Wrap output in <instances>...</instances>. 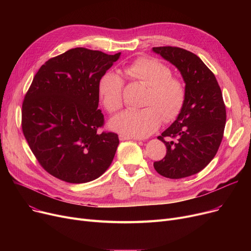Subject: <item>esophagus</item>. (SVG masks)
<instances>
[{"label": "esophagus", "instance_id": "34e87169", "mask_svg": "<svg viewBox=\"0 0 251 251\" xmlns=\"http://www.w3.org/2000/svg\"><path fill=\"white\" fill-rule=\"evenodd\" d=\"M119 139H120V140H129V139H134V140H137V138L130 137V136L123 135V134H120V135H119Z\"/></svg>", "mask_w": 251, "mask_h": 251}]
</instances>
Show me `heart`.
<instances>
[{"label": "heart", "instance_id": "1", "mask_svg": "<svg viewBox=\"0 0 251 251\" xmlns=\"http://www.w3.org/2000/svg\"><path fill=\"white\" fill-rule=\"evenodd\" d=\"M131 80L148 86L143 109L128 110L110 121V127L130 137H147L160 127L162 119L175 120L185 102L186 91L180 79L173 77L167 65L153 58L140 57L123 69ZM123 81L118 74L104 72L98 82L99 97L109 113L122 108Z\"/></svg>", "mask_w": 251, "mask_h": 251}]
</instances>
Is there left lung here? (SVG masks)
Listing matches in <instances>:
<instances>
[{"label": "left lung", "mask_w": 251, "mask_h": 251, "mask_svg": "<svg viewBox=\"0 0 251 251\" xmlns=\"http://www.w3.org/2000/svg\"><path fill=\"white\" fill-rule=\"evenodd\" d=\"M152 50L180 71L186 91L177 119L157 137L165 143L167 153L153 167L164 177L185 178L201 172L215 157L225 129L226 107L214 73L200 57L177 47Z\"/></svg>", "instance_id": "8db88e82"}]
</instances>
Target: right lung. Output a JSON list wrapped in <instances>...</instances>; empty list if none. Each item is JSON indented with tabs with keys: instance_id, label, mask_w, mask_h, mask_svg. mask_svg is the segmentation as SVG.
Listing matches in <instances>:
<instances>
[{
	"instance_id": "obj_1",
	"label": "right lung",
	"mask_w": 251,
	"mask_h": 251,
	"mask_svg": "<svg viewBox=\"0 0 251 251\" xmlns=\"http://www.w3.org/2000/svg\"><path fill=\"white\" fill-rule=\"evenodd\" d=\"M85 48L47 61L22 104V131L41 166L60 180L86 183L113 162L119 137L103 126L98 82L119 58Z\"/></svg>"
}]
</instances>
